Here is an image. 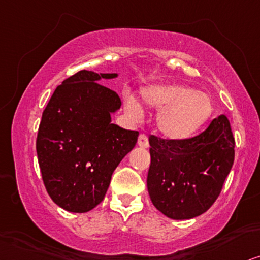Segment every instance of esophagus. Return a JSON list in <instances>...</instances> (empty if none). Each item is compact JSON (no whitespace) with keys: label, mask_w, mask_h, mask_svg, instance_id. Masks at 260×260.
<instances>
[{"label":"esophagus","mask_w":260,"mask_h":260,"mask_svg":"<svg viewBox=\"0 0 260 260\" xmlns=\"http://www.w3.org/2000/svg\"><path fill=\"white\" fill-rule=\"evenodd\" d=\"M138 145L140 147H149V138L145 134H140L138 138Z\"/></svg>","instance_id":"34e87169"}]
</instances>
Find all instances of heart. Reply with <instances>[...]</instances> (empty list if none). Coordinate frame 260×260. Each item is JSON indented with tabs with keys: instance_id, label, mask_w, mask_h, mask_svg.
<instances>
[{
	"instance_id": "obj_1",
	"label": "heart",
	"mask_w": 260,
	"mask_h": 260,
	"mask_svg": "<svg viewBox=\"0 0 260 260\" xmlns=\"http://www.w3.org/2000/svg\"><path fill=\"white\" fill-rule=\"evenodd\" d=\"M145 104L160 109L157 114V128L170 139H185L192 136L211 117L213 104L209 94L194 88L174 84H154L140 91ZM127 111L139 117L143 114L136 98L128 97Z\"/></svg>"
}]
</instances>
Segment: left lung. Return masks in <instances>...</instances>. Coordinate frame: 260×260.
Returning a JSON list of instances; mask_svg holds the SVG:
<instances>
[{
  "label": "left lung",
  "instance_id": "obj_1",
  "mask_svg": "<svg viewBox=\"0 0 260 260\" xmlns=\"http://www.w3.org/2000/svg\"><path fill=\"white\" fill-rule=\"evenodd\" d=\"M151 202L173 219H189L211 208L234 163L235 140L224 115L188 139L149 137Z\"/></svg>",
  "mask_w": 260,
  "mask_h": 260
}]
</instances>
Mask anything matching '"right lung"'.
<instances>
[{"mask_svg": "<svg viewBox=\"0 0 260 260\" xmlns=\"http://www.w3.org/2000/svg\"><path fill=\"white\" fill-rule=\"evenodd\" d=\"M115 77L78 72L58 85L43 111L36 141L42 179L52 202L67 211L96 208L137 144L139 132L111 123L121 100L98 81Z\"/></svg>", "mask_w": 260, "mask_h": 260, "instance_id": "add662e5", "label": "right lung"}]
</instances>
